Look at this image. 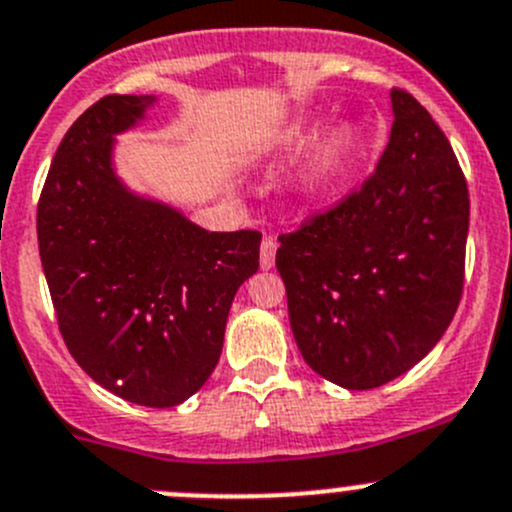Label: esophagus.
I'll return each mask as SVG.
<instances>
[{
	"label": "esophagus",
	"mask_w": 512,
	"mask_h": 512,
	"mask_svg": "<svg viewBox=\"0 0 512 512\" xmlns=\"http://www.w3.org/2000/svg\"><path fill=\"white\" fill-rule=\"evenodd\" d=\"M276 249H278V241L273 236H263L261 241V268H273L276 263Z\"/></svg>",
	"instance_id": "esophagus-1"
}]
</instances>
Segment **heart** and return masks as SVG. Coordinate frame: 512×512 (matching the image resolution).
<instances>
[{
	"instance_id": "b5f03b06",
	"label": "heart",
	"mask_w": 512,
	"mask_h": 512,
	"mask_svg": "<svg viewBox=\"0 0 512 512\" xmlns=\"http://www.w3.org/2000/svg\"><path fill=\"white\" fill-rule=\"evenodd\" d=\"M316 134L313 126H298L291 136H288V146H301L306 144L311 136ZM353 146V134L351 129L341 126V129L333 131L326 141L321 144V149L313 154V159L308 161V166L301 174V191L306 196H321L331 189L333 184L341 176L343 166H346L348 154H351Z\"/></svg>"
}]
</instances>
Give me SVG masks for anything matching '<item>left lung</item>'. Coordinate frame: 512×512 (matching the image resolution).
Returning <instances> with one entry per match:
<instances>
[{
    "label": "left lung",
    "instance_id": "left-lung-1",
    "mask_svg": "<svg viewBox=\"0 0 512 512\" xmlns=\"http://www.w3.org/2000/svg\"><path fill=\"white\" fill-rule=\"evenodd\" d=\"M393 129L376 171L328 211L281 234L276 268L303 361L371 391L411 371L458 311L470 199L426 106L393 86Z\"/></svg>",
    "mask_w": 512,
    "mask_h": 512
}]
</instances>
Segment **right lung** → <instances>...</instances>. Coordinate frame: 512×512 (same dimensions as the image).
<instances>
[{"mask_svg": "<svg viewBox=\"0 0 512 512\" xmlns=\"http://www.w3.org/2000/svg\"><path fill=\"white\" fill-rule=\"evenodd\" d=\"M154 96L109 94L69 126L37 206L39 256L74 361L124 401L171 408L216 368L231 301L258 271V231H204L129 194L114 134Z\"/></svg>", "mask_w": 512, "mask_h": 512, "instance_id": "1", "label": "right lung"}]
</instances>
